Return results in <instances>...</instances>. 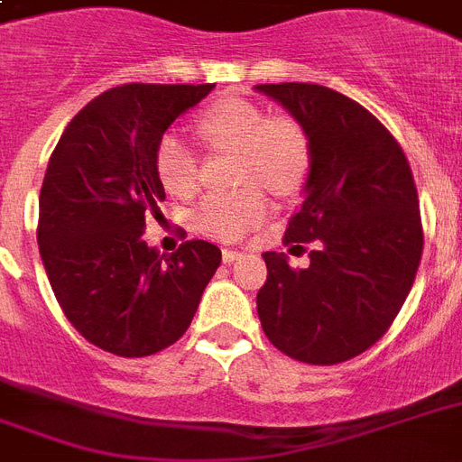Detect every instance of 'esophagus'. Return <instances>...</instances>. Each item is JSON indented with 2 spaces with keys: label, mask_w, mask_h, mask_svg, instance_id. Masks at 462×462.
<instances>
[{
  "label": "esophagus",
  "mask_w": 462,
  "mask_h": 462,
  "mask_svg": "<svg viewBox=\"0 0 462 462\" xmlns=\"http://www.w3.org/2000/svg\"><path fill=\"white\" fill-rule=\"evenodd\" d=\"M242 256V252L237 249H223V263H232V261H237Z\"/></svg>",
  "instance_id": "obj_1"
}]
</instances>
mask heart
Returning a JSON list of instances; mask_svg holds the SVG:
<instances>
[{"label": "heart", "mask_w": 462, "mask_h": 462, "mask_svg": "<svg viewBox=\"0 0 462 462\" xmlns=\"http://www.w3.org/2000/svg\"><path fill=\"white\" fill-rule=\"evenodd\" d=\"M199 134L210 146L239 151V181L263 184L275 194L302 187L309 172L307 134L295 119L266 117L246 100H220L203 112ZM155 170L162 187L174 196H189L199 187V155L177 132H167L155 148ZM271 203L261 187L237 194H210L196 208V227L208 237L239 239L266 220Z\"/></svg>", "instance_id": "b5f03b06"}]
</instances>
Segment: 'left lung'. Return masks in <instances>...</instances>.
I'll return each mask as SVG.
<instances>
[{
	"label": "left lung",
	"mask_w": 462,
	"mask_h": 462,
	"mask_svg": "<svg viewBox=\"0 0 462 462\" xmlns=\"http://www.w3.org/2000/svg\"><path fill=\"white\" fill-rule=\"evenodd\" d=\"M309 141L302 206L285 245L316 242L307 268L266 252L261 328L288 357L337 365L372 347L401 311L422 259L408 158L362 105L316 83H261Z\"/></svg>",
	"instance_id": "8db88e82"
}]
</instances>
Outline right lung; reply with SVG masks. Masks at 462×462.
Returning a JSON list of instances; mask_svg holds the SVG:
<instances>
[{"mask_svg": "<svg viewBox=\"0 0 462 462\" xmlns=\"http://www.w3.org/2000/svg\"><path fill=\"white\" fill-rule=\"evenodd\" d=\"M213 83H126L90 100L61 134L40 189L38 246L71 326L119 357L177 343L194 319L220 249L191 239L172 254L143 242L165 189L155 148Z\"/></svg>", "mask_w": 462, "mask_h": 462, "instance_id": "add662e5", "label": "right lung"}]
</instances>
